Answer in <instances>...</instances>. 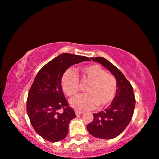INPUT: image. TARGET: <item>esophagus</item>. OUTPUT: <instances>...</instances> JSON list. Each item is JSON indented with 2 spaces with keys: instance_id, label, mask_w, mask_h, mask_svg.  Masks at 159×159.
I'll return each mask as SVG.
<instances>
[{
  "instance_id": "esophagus-1",
  "label": "esophagus",
  "mask_w": 159,
  "mask_h": 159,
  "mask_svg": "<svg viewBox=\"0 0 159 159\" xmlns=\"http://www.w3.org/2000/svg\"><path fill=\"white\" fill-rule=\"evenodd\" d=\"M83 113H84V112H81V111L75 110V114H76V116H78V115H81V114H83Z\"/></svg>"
}]
</instances>
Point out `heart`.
Wrapping results in <instances>:
<instances>
[{"mask_svg":"<svg viewBox=\"0 0 159 159\" xmlns=\"http://www.w3.org/2000/svg\"><path fill=\"white\" fill-rule=\"evenodd\" d=\"M80 79L82 83L88 84L87 94L76 96L70 103L79 110L103 108L114 100L118 91V81L112 74L107 73L98 64L84 66L80 70ZM78 75L71 69L66 70L61 78V86L65 94L72 97L80 92L81 87Z\"/></svg>","mask_w":159,"mask_h":159,"instance_id":"heart-1","label":"heart"}]
</instances>
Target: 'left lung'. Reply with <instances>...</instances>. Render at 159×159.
<instances>
[{"label":"left lung","mask_w":159,"mask_h":159,"mask_svg":"<svg viewBox=\"0 0 159 159\" xmlns=\"http://www.w3.org/2000/svg\"><path fill=\"white\" fill-rule=\"evenodd\" d=\"M92 59L100 63L116 78L118 91L107 108L93 113L94 119L87 125V130L95 138L112 139L121 134L130 122L135 105V95L131 84L116 66L102 57Z\"/></svg>","instance_id":"8db88e82"}]
</instances>
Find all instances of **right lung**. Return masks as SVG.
<instances>
[{
  "instance_id": "right-lung-1",
  "label": "right lung",
  "mask_w": 159,
  "mask_h": 159,
  "mask_svg": "<svg viewBox=\"0 0 159 159\" xmlns=\"http://www.w3.org/2000/svg\"><path fill=\"white\" fill-rule=\"evenodd\" d=\"M87 57L64 53L42 67L29 90L26 112L32 127L45 140L57 142L68 134V125L75 118L61 87V78L72 65Z\"/></svg>"
}]
</instances>
